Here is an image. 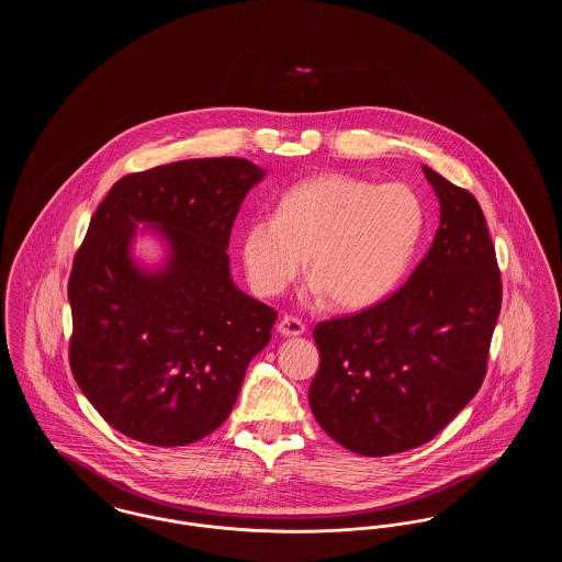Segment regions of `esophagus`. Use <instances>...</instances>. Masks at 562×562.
<instances>
[{
    "mask_svg": "<svg viewBox=\"0 0 562 562\" xmlns=\"http://www.w3.org/2000/svg\"><path fill=\"white\" fill-rule=\"evenodd\" d=\"M278 330L284 335V337H299L305 333V324L294 318V316H284L280 324H278Z\"/></svg>",
    "mask_w": 562,
    "mask_h": 562,
    "instance_id": "esophagus-1",
    "label": "esophagus"
}]
</instances>
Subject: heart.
Instances as JSON below:
<instances>
[{
	"label": "heart",
	"mask_w": 562,
	"mask_h": 562,
	"mask_svg": "<svg viewBox=\"0 0 562 562\" xmlns=\"http://www.w3.org/2000/svg\"><path fill=\"white\" fill-rule=\"evenodd\" d=\"M424 227L426 209L411 186L326 172L286 189L276 216L263 214L246 225L241 259L250 286L276 296L307 257L314 299L362 310L401 282Z\"/></svg>",
	"instance_id": "1"
}]
</instances>
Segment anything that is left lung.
I'll return each instance as SVG.
<instances>
[{
  "label": "left lung",
  "mask_w": 562,
  "mask_h": 562,
  "mask_svg": "<svg viewBox=\"0 0 562 562\" xmlns=\"http://www.w3.org/2000/svg\"><path fill=\"white\" fill-rule=\"evenodd\" d=\"M440 227L401 289L314 328L321 369L310 406L351 453L429 442L481 390L502 310V273L479 200L428 166Z\"/></svg>",
  "instance_id": "8db88e82"
}]
</instances>
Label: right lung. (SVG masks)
Here are the masks:
<instances>
[{"label": "right lung", "instance_id": "add662e5", "mask_svg": "<svg viewBox=\"0 0 562 562\" xmlns=\"http://www.w3.org/2000/svg\"><path fill=\"white\" fill-rule=\"evenodd\" d=\"M244 158L183 160L122 177L94 211L69 276V364L111 428L154 447H186L218 428L276 310L229 278L241 200L263 179ZM136 222L158 224L173 257L133 268Z\"/></svg>", "mask_w": 562, "mask_h": 562}]
</instances>
